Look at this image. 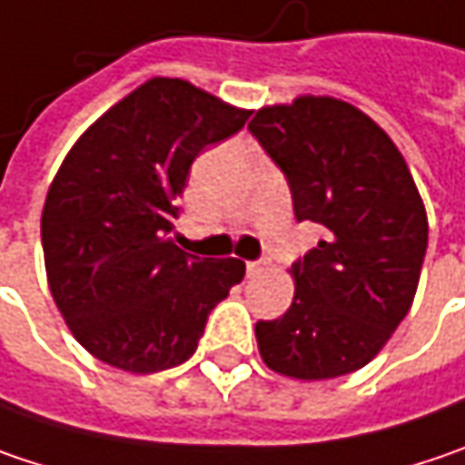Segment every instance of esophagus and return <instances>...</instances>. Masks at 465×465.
Listing matches in <instances>:
<instances>
[{"label":"esophagus","instance_id":"1","mask_svg":"<svg viewBox=\"0 0 465 465\" xmlns=\"http://www.w3.org/2000/svg\"><path fill=\"white\" fill-rule=\"evenodd\" d=\"M262 271H265V260H250V262H247V276H250V279L260 276Z\"/></svg>","mask_w":465,"mask_h":465}]
</instances>
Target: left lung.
<instances>
[{
  "mask_svg": "<svg viewBox=\"0 0 465 465\" xmlns=\"http://www.w3.org/2000/svg\"><path fill=\"white\" fill-rule=\"evenodd\" d=\"M250 134L284 173L294 218L323 239L292 262L294 302L258 321L265 366L294 379L363 369L411 311L429 223L392 139L352 104L300 96L262 107Z\"/></svg>",
  "mask_w": 465,
  "mask_h": 465,
  "instance_id": "obj_1",
  "label": "left lung"
}]
</instances>
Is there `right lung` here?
<instances>
[{
  "mask_svg": "<svg viewBox=\"0 0 465 465\" xmlns=\"http://www.w3.org/2000/svg\"><path fill=\"white\" fill-rule=\"evenodd\" d=\"M247 118L181 78H152L63 160L44 203V260L60 313L94 358L131 373L173 369L244 279L242 260L197 258L171 236L192 163Z\"/></svg>",
  "mask_w": 465,
  "mask_h": 465,
  "instance_id": "add662e5",
  "label": "right lung"
}]
</instances>
